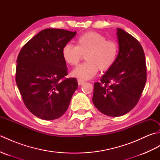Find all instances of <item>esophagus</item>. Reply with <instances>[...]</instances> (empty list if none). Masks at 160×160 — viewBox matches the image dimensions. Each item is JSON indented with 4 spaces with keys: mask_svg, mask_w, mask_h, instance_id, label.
Here are the masks:
<instances>
[{
    "mask_svg": "<svg viewBox=\"0 0 160 160\" xmlns=\"http://www.w3.org/2000/svg\"><path fill=\"white\" fill-rule=\"evenodd\" d=\"M78 83L79 85H82V84H83L84 83V80H81V79H78Z\"/></svg>",
    "mask_w": 160,
    "mask_h": 160,
    "instance_id": "obj_1",
    "label": "esophagus"
}]
</instances>
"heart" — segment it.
Here are the masks:
<instances>
[{
	"instance_id": "b5f03b06",
	"label": "heart",
	"mask_w": 160,
	"mask_h": 160,
	"mask_svg": "<svg viewBox=\"0 0 160 160\" xmlns=\"http://www.w3.org/2000/svg\"><path fill=\"white\" fill-rule=\"evenodd\" d=\"M119 47L113 40H107L97 32H87L76 40V46L67 44L62 49V58L67 64L76 66L87 55V62L75 69L72 75L81 80H89L97 74L98 69L107 71L116 60Z\"/></svg>"
}]
</instances>
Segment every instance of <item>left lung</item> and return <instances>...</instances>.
Here are the masks:
<instances>
[{
	"mask_svg": "<svg viewBox=\"0 0 160 160\" xmlns=\"http://www.w3.org/2000/svg\"><path fill=\"white\" fill-rule=\"evenodd\" d=\"M119 52L113 65L94 83L93 103L102 113L118 117L133 108L147 82L145 55L140 43L117 28Z\"/></svg>",
	"mask_w": 160,
	"mask_h": 160,
	"instance_id": "obj_1",
	"label": "left lung"
}]
</instances>
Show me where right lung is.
<instances>
[{"label":"right lung","instance_id":"1","mask_svg":"<svg viewBox=\"0 0 160 160\" xmlns=\"http://www.w3.org/2000/svg\"><path fill=\"white\" fill-rule=\"evenodd\" d=\"M76 32L45 29L29 40L17 58L16 82L26 107L40 119L52 120L65 113L78 88L68 74L62 49Z\"/></svg>","mask_w":160,"mask_h":160}]
</instances>
